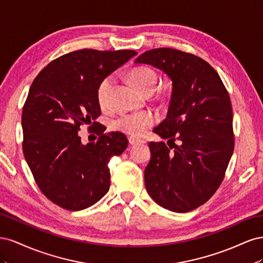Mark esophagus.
Returning <instances> with one entry per match:
<instances>
[{"label": "esophagus", "instance_id": "obj_1", "mask_svg": "<svg viewBox=\"0 0 263 263\" xmlns=\"http://www.w3.org/2000/svg\"><path fill=\"white\" fill-rule=\"evenodd\" d=\"M128 141H129L130 145H136V144H139V142H141V139L138 138V137H135V136H129Z\"/></svg>", "mask_w": 263, "mask_h": 263}]
</instances>
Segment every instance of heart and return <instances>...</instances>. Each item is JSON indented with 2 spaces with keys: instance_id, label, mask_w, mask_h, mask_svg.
Listing matches in <instances>:
<instances>
[{
  "instance_id": "heart-1",
  "label": "heart",
  "mask_w": 263,
  "mask_h": 263,
  "mask_svg": "<svg viewBox=\"0 0 263 263\" xmlns=\"http://www.w3.org/2000/svg\"><path fill=\"white\" fill-rule=\"evenodd\" d=\"M130 82L141 93L153 92L157 83V73L148 67H139L130 72ZM113 84V77L109 76L103 79L98 86L97 97L99 104L104 107L107 104L108 93ZM156 122V116L150 112H140L132 114L119 115L113 123L114 128L118 132H123L134 136H139L144 134L151 125Z\"/></svg>"
}]
</instances>
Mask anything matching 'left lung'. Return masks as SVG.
<instances>
[{
  "mask_svg": "<svg viewBox=\"0 0 263 263\" xmlns=\"http://www.w3.org/2000/svg\"><path fill=\"white\" fill-rule=\"evenodd\" d=\"M135 62L162 70L172 81L166 118L154 129L168 145L149 142L147 192L165 210L193 211L216 192L234 153L229 94L215 69L195 54L157 48Z\"/></svg>",
  "mask_w": 263,
  "mask_h": 263,
  "instance_id": "8db88e82",
  "label": "left lung"
}]
</instances>
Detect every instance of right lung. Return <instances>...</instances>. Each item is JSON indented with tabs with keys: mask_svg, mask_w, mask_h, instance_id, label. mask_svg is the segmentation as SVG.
Returning <instances> with one entry per match:
<instances>
[{
	"mask_svg": "<svg viewBox=\"0 0 263 263\" xmlns=\"http://www.w3.org/2000/svg\"><path fill=\"white\" fill-rule=\"evenodd\" d=\"M135 50L81 49L47 65L31 83L23 106V151L43 194L68 211H81L100 201L109 189V159L128 146L123 133L104 134L98 86L128 61ZM99 135L83 145L81 124Z\"/></svg>",
	"mask_w": 263,
	"mask_h": 263,
	"instance_id": "1",
	"label": "right lung"
}]
</instances>
